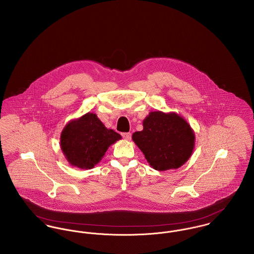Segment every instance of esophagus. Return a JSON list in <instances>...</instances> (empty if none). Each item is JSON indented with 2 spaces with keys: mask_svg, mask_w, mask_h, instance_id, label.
Listing matches in <instances>:
<instances>
[{
  "mask_svg": "<svg viewBox=\"0 0 254 254\" xmlns=\"http://www.w3.org/2000/svg\"><path fill=\"white\" fill-rule=\"evenodd\" d=\"M122 135L127 140H129L131 138V133L130 132H124V133H122Z\"/></svg>",
  "mask_w": 254,
  "mask_h": 254,
  "instance_id": "34e87169",
  "label": "esophagus"
}]
</instances>
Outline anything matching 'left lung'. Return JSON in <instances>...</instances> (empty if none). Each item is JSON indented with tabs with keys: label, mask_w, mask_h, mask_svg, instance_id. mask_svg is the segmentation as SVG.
I'll use <instances>...</instances> for the list:
<instances>
[{
	"label": "left lung",
	"mask_w": 254,
	"mask_h": 254,
	"mask_svg": "<svg viewBox=\"0 0 254 254\" xmlns=\"http://www.w3.org/2000/svg\"><path fill=\"white\" fill-rule=\"evenodd\" d=\"M143 127L132 139L154 169L179 168L191 156L194 133L183 118L175 113L151 112Z\"/></svg>",
	"instance_id": "1"
}]
</instances>
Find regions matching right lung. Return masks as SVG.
Masks as SVG:
<instances>
[{
    "label": "right lung",
    "instance_id": "right-lung-1",
    "mask_svg": "<svg viewBox=\"0 0 254 254\" xmlns=\"http://www.w3.org/2000/svg\"><path fill=\"white\" fill-rule=\"evenodd\" d=\"M121 138L113 129H107L96 114L87 113L65 126L61 135V148L71 165L91 169L108 147Z\"/></svg>",
    "mask_w": 254,
    "mask_h": 254
}]
</instances>
